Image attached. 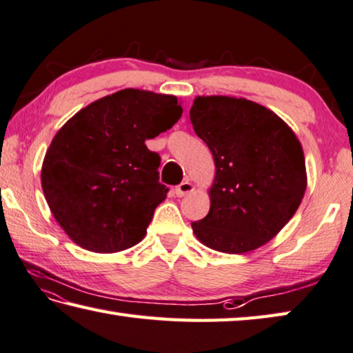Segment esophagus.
<instances>
[{"label":"esophagus","mask_w":353,"mask_h":353,"mask_svg":"<svg viewBox=\"0 0 353 353\" xmlns=\"http://www.w3.org/2000/svg\"><path fill=\"white\" fill-rule=\"evenodd\" d=\"M193 191H194L193 183H191L190 181H183V182L176 188V196H177V197H183V196H187V194H190V193H193Z\"/></svg>","instance_id":"esophagus-1"}]
</instances>
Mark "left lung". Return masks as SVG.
<instances>
[{"mask_svg":"<svg viewBox=\"0 0 353 353\" xmlns=\"http://www.w3.org/2000/svg\"><path fill=\"white\" fill-rule=\"evenodd\" d=\"M190 120L216 166L210 211L191 223L193 233L216 252H253L284 228L303 201V146L283 119L247 99L199 95Z\"/></svg>","mask_w":353,"mask_h":353,"instance_id":"obj_1","label":"left lung"}]
</instances>
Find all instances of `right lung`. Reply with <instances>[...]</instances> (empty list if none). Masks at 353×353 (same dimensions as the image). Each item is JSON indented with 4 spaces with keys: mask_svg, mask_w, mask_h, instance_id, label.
I'll return each instance as SVG.
<instances>
[{
    "mask_svg": "<svg viewBox=\"0 0 353 353\" xmlns=\"http://www.w3.org/2000/svg\"><path fill=\"white\" fill-rule=\"evenodd\" d=\"M181 115L174 95L130 88L95 100L60 128L43 160L41 188L77 245L115 253L145 238L168 193L159 182L160 157L145 140Z\"/></svg>",
    "mask_w": 353,
    "mask_h": 353,
    "instance_id": "add662e5",
    "label": "right lung"
}]
</instances>
